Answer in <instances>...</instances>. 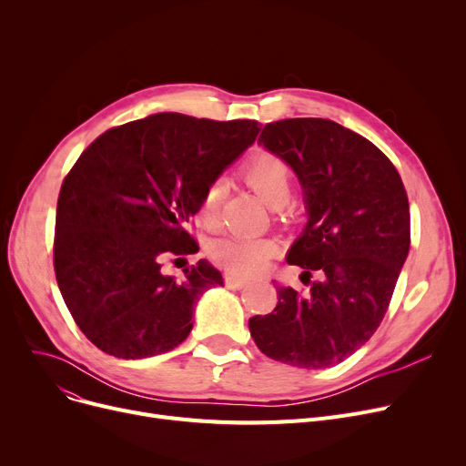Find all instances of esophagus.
<instances>
[{
    "mask_svg": "<svg viewBox=\"0 0 466 466\" xmlns=\"http://www.w3.org/2000/svg\"><path fill=\"white\" fill-rule=\"evenodd\" d=\"M225 283L227 287H232V289H241L248 285V279H241V278H236V276H225Z\"/></svg>",
    "mask_w": 466,
    "mask_h": 466,
    "instance_id": "esophagus-1",
    "label": "esophagus"
}]
</instances>
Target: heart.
I'll return each instance as SVG.
<instances>
[{
  "label": "heart",
  "mask_w": 466,
  "mask_h": 466,
  "mask_svg": "<svg viewBox=\"0 0 466 466\" xmlns=\"http://www.w3.org/2000/svg\"><path fill=\"white\" fill-rule=\"evenodd\" d=\"M243 181H246L258 198L278 211L281 217H290L295 213V206L290 204L292 174L289 164L272 153H260L253 157L241 169ZM223 198V187L218 183L211 185L200 202V220L206 227H215ZM276 255V243L264 238H249L234 234L215 241L209 257L215 264L223 266L225 270L236 276H257L264 272L272 257Z\"/></svg>",
  "instance_id": "b5f03b06"
}]
</instances>
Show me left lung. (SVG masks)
Segmentation results:
<instances>
[{"label": "left lung", "instance_id": "obj_1", "mask_svg": "<svg viewBox=\"0 0 466 466\" xmlns=\"http://www.w3.org/2000/svg\"><path fill=\"white\" fill-rule=\"evenodd\" d=\"M258 145L300 179L309 218L287 262L320 279L306 295L279 287L276 309L251 317L249 330L266 357L329 369L370 339L389 308L410 251L408 194L372 141L329 118L268 122Z\"/></svg>", "mask_w": 466, "mask_h": 466}]
</instances>
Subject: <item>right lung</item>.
I'll return each mask as SVG.
<instances>
[{
    "mask_svg": "<svg viewBox=\"0 0 466 466\" xmlns=\"http://www.w3.org/2000/svg\"><path fill=\"white\" fill-rule=\"evenodd\" d=\"M258 130L249 118L157 113L109 128L73 164L56 206L55 274L97 350L143 359L188 336L196 300L223 276L200 260L177 281L162 264L198 249L185 225Z\"/></svg>",
    "mask_w": 466,
    "mask_h": 466,
    "instance_id": "1",
    "label": "right lung"
}]
</instances>
